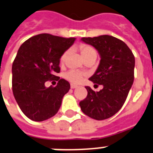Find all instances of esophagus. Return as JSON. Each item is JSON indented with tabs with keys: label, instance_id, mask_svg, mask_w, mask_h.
I'll use <instances>...</instances> for the list:
<instances>
[{
	"label": "esophagus",
	"instance_id": "obj_1",
	"mask_svg": "<svg viewBox=\"0 0 153 153\" xmlns=\"http://www.w3.org/2000/svg\"><path fill=\"white\" fill-rule=\"evenodd\" d=\"M71 87L72 89H74V88H76V87H78V86L75 84H71Z\"/></svg>",
	"mask_w": 153,
	"mask_h": 153
}]
</instances>
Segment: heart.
<instances>
[{
    "mask_svg": "<svg viewBox=\"0 0 153 153\" xmlns=\"http://www.w3.org/2000/svg\"><path fill=\"white\" fill-rule=\"evenodd\" d=\"M79 50L81 51L82 55L83 56L84 58H87L88 56H90L92 53H96L94 49L87 45H81L79 46ZM69 53H70V51L68 50L64 51L63 53L60 57V62L61 63H64L66 62V58L69 55ZM85 76H86L85 73L77 71V70H71V71H69L68 72H66L65 74V78L70 82H73V83H79L83 79Z\"/></svg>",
    "mask_w": 153,
    "mask_h": 153,
    "instance_id": "heart-1",
    "label": "heart"
}]
</instances>
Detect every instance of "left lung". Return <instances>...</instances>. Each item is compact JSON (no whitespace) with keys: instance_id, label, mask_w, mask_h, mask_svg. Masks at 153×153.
Here are the masks:
<instances>
[{"instance_id":"left-lung-1","label":"left lung","mask_w":153,"mask_h":153,"mask_svg":"<svg viewBox=\"0 0 153 153\" xmlns=\"http://www.w3.org/2000/svg\"><path fill=\"white\" fill-rule=\"evenodd\" d=\"M82 41L93 45L100 53L99 67L89 79L103 88L95 92L86 87L87 96L79 106L91 118L106 120L118 112L125 102L133 84L135 57L123 41L110 35L82 38Z\"/></svg>"}]
</instances>
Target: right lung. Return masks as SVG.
<instances>
[{"label": "right lung", "mask_w": 153, "mask_h": 153, "mask_svg": "<svg viewBox=\"0 0 153 153\" xmlns=\"http://www.w3.org/2000/svg\"><path fill=\"white\" fill-rule=\"evenodd\" d=\"M74 41L41 33L20 46L12 66V87L19 108L30 120H45L59 110L71 85L56 74L60 72V57ZM51 80L59 82L56 87H45V82Z\"/></svg>", "instance_id": "add662e5"}]
</instances>
